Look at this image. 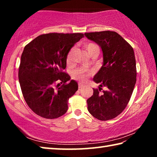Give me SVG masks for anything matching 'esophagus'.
Wrapping results in <instances>:
<instances>
[{"mask_svg": "<svg viewBox=\"0 0 157 157\" xmlns=\"http://www.w3.org/2000/svg\"><path fill=\"white\" fill-rule=\"evenodd\" d=\"M83 86H84V84H83V83H82V82H78V87H79V89H81Z\"/></svg>", "mask_w": 157, "mask_h": 157, "instance_id": "esophagus-1", "label": "esophagus"}]
</instances>
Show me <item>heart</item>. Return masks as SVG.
Returning a JSON list of instances; mask_svg holds the SVG:
<instances>
[{
  "mask_svg": "<svg viewBox=\"0 0 157 157\" xmlns=\"http://www.w3.org/2000/svg\"><path fill=\"white\" fill-rule=\"evenodd\" d=\"M85 48H86V50L88 54L90 55L92 52H97L98 53V51H99V48L96 44H95L94 43H87L85 44ZM73 51L74 50L72 49L69 52L68 56H67V62L70 63L71 62V59H72V56L73 54ZM73 75L74 77H76V78H78L81 79H84L85 78H86L87 74L85 72V71L83 70V69H78V70H76L75 71H73Z\"/></svg>",
  "mask_w": 157,
  "mask_h": 157,
  "instance_id": "b5f03b06",
  "label": "heart"
}]
</instances>
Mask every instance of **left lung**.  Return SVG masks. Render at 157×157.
<instances>
[{
	"label": "left lung",
	"instance_id": "left-lung-1",
	"mask_svg": "<svg viewBox=\"0 0 157 157\" xmlns=\"http://www.w3.org/2000/svg\"><path fill=\"white\" fill-rule=\"evenodd\" d=\"M84 35L99 45L103 54V65L94 78L100 87L94 89V94L86 101L87 109L98 120H111L125 109L136 84L134 50L116 32L86 33ZM102 86L107 89L101 92Z\"/></svg>",
	"mask_w": 157,
	"mask_h": 157
}]
</instances>
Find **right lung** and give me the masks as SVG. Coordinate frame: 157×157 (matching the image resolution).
<instances>
[{
    "mask_svg": "<svg viewBox=\"0 0 157 157\" xmlns=\"http://www.w3.org/2000/svg\"><path fill=\"white\" fill-rule=\"evenodd\" d=\"M82 33H48L26 45L21 55L18 80L26 103L36 115L47 119L63 116L68 100L78 91L66 67L68 53Z\"/></svg>",
    "mask_w": 157,
    "mask_h": 157,
    "instance_id": "obj_1",
    "label": "right lung"
}]
</instances>
